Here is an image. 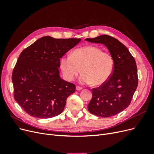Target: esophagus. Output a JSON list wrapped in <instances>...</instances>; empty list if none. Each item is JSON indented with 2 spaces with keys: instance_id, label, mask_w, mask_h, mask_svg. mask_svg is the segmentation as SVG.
Segmentation results:
<instances>
[{
  "instance_id": "esophagus-1",
  "label": "esophagus",
  "mask_w": 154,
  "mask_h": 154,
  "mask_svg": "<svg viewBox=\"0 0 154 154\" xmlns=\"http://www.w3.org/2000/svg\"><path fill=\"white\" fill-rule=\"evenodd\" d=\"M76 91H81V90L83 89V88L82 87H80V86H76Z\"/></svg>"
}]
</instances>
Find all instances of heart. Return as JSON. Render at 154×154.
Listing matches in <instances>:
<instances>
[{"label": "heart", "instance_id": "1", "mask_svg": "<svg viewBox=\"0 0 154 154\" xmlns=\"http://www.w3.org/2000/svg\"><path fill=\"white\" fill-rule=\"evenodd\" d=\"M114 66L112 55L94 46L74 49L71 55H64L60 60L64 78L72 81L82 71L79 80L83 84H104L112 74Z\"/></svg>", "mask_w": 154, "mask_h": 154}]
</instances>
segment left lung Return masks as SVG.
<instances>
[{
	"instance_id": "left-lung-1",
	"label": "left lung",
	"mask_w": 154,
	"mask_h": 154,
	"mask_svg": "<svg viewBox=\"0 0 154 154\" xmlns=\"http://www.w3.org/2000/svg\"><path fill=\"white\" fill-rule=\"evenodd\" d=\"M85 40L104 44L114 59L111 76L104 84L92 88V97L88 105V110L91 114L100 117H111L130 104L138 85L136 63L127 47L112 36L103 35Z\"/></svg>"
}]
</instances>
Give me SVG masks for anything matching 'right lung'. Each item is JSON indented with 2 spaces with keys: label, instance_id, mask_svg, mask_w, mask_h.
Listing matches in <instances>:
<instances>
[{
  "label": "right lung",
  "instance_id": "obj_1",
  "mask_svg": "<svg viewBox=\"0 0 154 154\" xmlns=\"http://www.w3.org/2000/svg\"><path fill=\"white\" fill-rule=\"evenodd\" d=\"M80 41L46 36L22 51L11 79L14 98L26 112L43 119L62 112L76 86L60 78V59Z\"/></svg>",
  "mask_w": 154,
  "mask_h": 154
}]
</instances>
